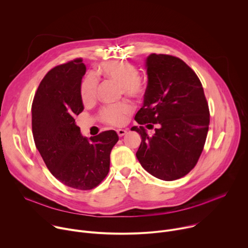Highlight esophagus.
<instances>
[{
	"label": "esophagus",
	"mask_w": 248,
	"mask_h": 248,
	"mask_svg": "<svg viewBox=\"0 0 248 248\" xmlns=\"http://www.w3.org/2000/svg\"><path fill=\"white\" fill-rule=\"evenodd\" d=\"M127 132V130L126 129H117V133H118V135L120 136V137H122V136H124V135H125V133Z\"/></svg>",
	"instance_id": "34e87169"
}]
</instances>
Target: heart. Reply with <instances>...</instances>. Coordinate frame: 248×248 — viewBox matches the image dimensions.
I'll list each match as a JSON object with an SVG mask.
<instances>
[{
	"instance_id": "obj_1",
	"label": "heart",
	"mask_w": 248,
	"mask_h": 248,
	"mask_svg": "<svg viewBox=\"0 0 248 248\" xmlns=\"http://www.w3.org/2000/svg\"><path fill=\"white\" fill-rule=\"evenodd\" d=\"M98 73L105 78L115 80L122 87L124 94L138 96L142 93V86L139 80L140 76L137 68L124 62H107L98 67ZM98 80L93 75H89L82 81L80 95L83 102L94 99L97 90ZM132 107L126 102L107 105L101 110V117L104 122L113 125H123L131 113Z\"/></svg>"
}]
</instances>
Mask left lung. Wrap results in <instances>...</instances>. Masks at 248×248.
I'll return each mask as SVG.
<instances>
[{
  "instance_id": "1",
  "label": "left lung",
  "mask_w": 248,
  "mask_h": 248,
  "mask_svg": "<svg viewBox=\"0 0 248 248\" xmlns=\"http://www.w3.org/2000/svg\"><path fill=\"white\" fill-rule=\"evenodd\" d=\"M147 87L131 130L141 136L136 157L150 174L174 181L196 165L206 141L210 115L202 84L181 59L151 54L145 60ZM155 132L150 135L146 127Z\"/></svg>"
}]
</instances>
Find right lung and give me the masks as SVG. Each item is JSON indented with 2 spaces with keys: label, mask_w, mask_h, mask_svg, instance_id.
Returning <instances> with one entry per match:
<instances>
[{
  "label": "right lung",
  "mask_w": 248,
  "mask_h": 248,
  "mask_svg": "<svg viewBox=\"0 0 248 248\" xmlns=\"http://www.w3.org/2000/svg\"><path fill=\"white\" fill-rule=\"evenodd\" d=\"M85 73L81 59L52 68L31 107L34 142L47 168L61 183L80 190L92 189L106 178L119 140L115 130L87 139L77 125L75 118L84 109L80 86Z\"/></svg>",
  "instance_id": "add662e5"
}]
</instances>
